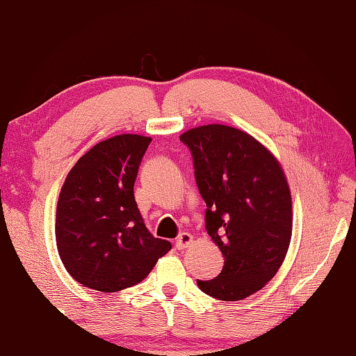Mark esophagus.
I'll return each instance as SVG.
<instances>
[{
  "label": "esophagus",
  "instance_id": "1",
  "mask_svg": "<svg viewBox=\"0 0 356 356\" xmlns=\"http://www.w3.org/2000/svg\"><path fill=\"white\" fill-rule=\"evenodd\" d=\"M193 240H195V237H193L191 234H188V232L179 234V237L176 238V248L177 250L188 248V246L193 243Z\"/></svg>",
  "mask_w": 356,
  "mask_h": 356
}]
</instances>
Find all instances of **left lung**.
Segmentation results:
<instances>
[{
  "label": "left lung",
  "instance_id": "obj_1",
  "mask_svg": "<svg viewBox=\"0 0 356 356\" xmlns=\"http://www.w3.org/2000/svg\"><path fill=\"white\" fill-rule=\"evenodd\" d=\"M206 202V231L225 257L221 273L197 280L222 301L250 297L278 272L292 236V201L275 156L245 131L212 124L180 136Z\"/></svg>",
  "mask_w": 356,
  "mask_h": 356
}]
</instances>
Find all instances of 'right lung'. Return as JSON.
<instances>
[{
	"instance_id": "obj_1",
	"label": "right lung",
	"mask_w": 356,
	"mask_h": 356,
	"mask_svg": "<svg viewBox=\"0 0 356 356\" xmlns=\"http://www.w3.org/2000/svg\"><path fill=\"white\" fill-rule=\"evenodd\" d=\"M152 138L118 135L95 144L59 193L56 243L64 267L84 287L118 292L141 282L168 240L155 238L136 206L134 185Z\"/></svg>"
}]
</instances>
